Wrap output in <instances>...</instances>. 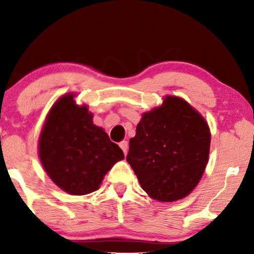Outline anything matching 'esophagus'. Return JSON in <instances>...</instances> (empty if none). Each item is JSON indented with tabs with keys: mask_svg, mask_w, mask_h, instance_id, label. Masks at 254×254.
<instances>
[{
	"mask_svg": "<svg viewBox=\"0 0 254 254\" xmlns=\"http://www.w3.org/2000/svg\"><path fill=\"white\" fill-rule=\"evenodd\" d=\"M119 145H120V148L123 149L124 154L127 155V152H128V142L127 141H123V142H120Z\"/></svg>",
	"mask_w": 254,
	"mask_h": 254,
	"instance_id": "1",
	"label": "esophagus"
}]
</instances>
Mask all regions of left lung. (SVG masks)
Returning <instances> with one entry per match:
<instances>
[{"instance_id":"left-lung-1","label":"left lung","mask_w":254,"mask_h":254,"mask_svg":"<svg viewBox=\"0 0 254 254\" xmlns=\"http://www.w3.org/2000/svg\"><path fill=\"white\" fill-rule=\"evenodd\" d=\"M209 148L203 117L183 98L166 96L162 106L143 113L126 159L149 196L173 202L199 184Z\"/></svg>"}]
</instances>
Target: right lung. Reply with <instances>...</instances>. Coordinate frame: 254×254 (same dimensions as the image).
<instances>
[{"mask_svg": "<svg viewBox=\"0 0 254 254\" xmlns=\"http://www.w3.org/2000/svg\"><path fill=\"white\" fill-rule=\"evenodd\" d=\"M74 97L62 96L52 106L38 151L55 185L71 195H84L98 190L104 176L125 156L103 128L93 125L86 105L78 106Z\"/></svg>", "mask_w": 254, "mask_h": 254, "instance_id": "1", "label": "right lung"}]
</instances>
